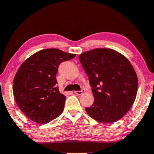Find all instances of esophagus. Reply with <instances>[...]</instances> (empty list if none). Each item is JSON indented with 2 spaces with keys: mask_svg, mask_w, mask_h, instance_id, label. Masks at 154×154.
I'll list each match as a JSON object with an SVG mask.
<instances>
[{
  "mask_svg": "<svg viewBox=\"0 0 154 154\" xmlns=\"http://www.w3.org/2000/svg\"><path fill=\"white\" fill-rule=\"evenodd\" d=\"M85 92V90H83V89H82V90H81V91H74V93L75 94H77V95H82V94H83Z\"/></svg>",
  "mask_w": 154,
  "mask_h": 154,
  "instance_id": "esophagus-1",
  "label": "esophagus"
}]
</instances>
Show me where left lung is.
I'll return each mask as SVG.
<instances>
[{"mask_svg": "<svg viewBox=\"0 0 154 154\" xmlns=\"http://www.w3.org/2000/svg\"><path fill=\"white\" fill-rule=\"evenodd\" d=\"M92 87L94 102L86 107L93 119L112 123L129 112L136 99L138 78L123 55L112 49L98 48L79 55Z\"/></svg>", "mask_w": 154, "mask_h": 154, "instance_id": "8db88e82", "label": "left lung"}]
</instances>
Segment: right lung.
Wrapping results in <instances>:
<instances>
[{
	"mask_svg": "<svg viewBox=\"0 0 154 154\" xmlns=\"http://www.w3.org/2000/svg\"><path fill=\"white\" fill-rule=\"evenodd\" d=\"M75 56L58 49H46L21 65L14 77L13 93L18 107L30 120L45 124L62 113L66 96L58 90L56 73L61 63Z\"/></svg>",
	"mask_w": 154,
	"mask_h": 154,
	"instance_id": "obj_1",
	"label": "right lung"
}]
</instances>
